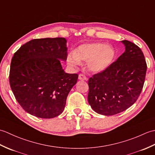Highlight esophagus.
<instances>
[{"instance_id": "1", "label": "esophagus", "mask_w": 155, "mask_h": 155, "mask_svg": "<svg viewBox=\"0 0 155 155\" xmlns=\"http://www.w3.org/2000/svg\"><path fill=\"white\" fill-rule=\"evenodd\" d=\"M78 78H79L80 80H88V78L83 74H80L78 75Z\"/></svg>"}]
</instances>
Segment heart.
<instances>
[{
  "mask_svg": "<svg viewBox=\"0 0 155 155\" xmlns=\"http://www.w3.org/2000/svg\"><path fill=\"white\" fill-rule=\"evenodd\" d=\"M114 57L113 47L102 42H92L78 46L74 52L68 54L67 61L73 67L79 65L81 61H86L90 71L101 72L109 67Z\"/></svg>",
  "mask_w": 155,
  "mask_h": 155,
  "instance_id": "1",
  "label": "heart"
}]
</instances>
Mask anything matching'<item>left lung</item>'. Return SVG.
I'll return each mask as SVG.
<instances>
[{
    "label": "left lung",
    "mask_w": 155,
    "mask_h": 155,
    "mask_svg": "<svg viewBox=\"0 0 155 155\" xmlns=\"http://www.w3.org/2000/svg\"><path fill=\"white\" fill-rule=\"evenodd\" d=\"M125 51L104 71L88 81V101L96 113L110 116L135 103L143 90L147 69L143 51L133 42L122 41Z\"/></svg>",
    "instance_id": "left-lung-1"
}]
</instances>
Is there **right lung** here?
I'll list each match as a JSON object with an SVG mask.
<instances>
[{"label":"right lung","mask_w":155,"mask_h":155,"mask_svg":"<svg viewBox=\"0 0 155 155\" xmlns=\"http://www.w3.org/2000/svg\"><path fill=\"white\" fill-rule=\"evenodd\" d=\"M64 38H37L21 46L12 57L9 83L16 100L35 117L51 118L64 110L78 74L64 72L60 60H67Z\"/></svg>","instance_id":"1"}]
</instances>
